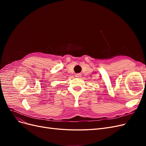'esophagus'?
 Segmentation results:
<instances>
[{"label":"esophagus","mask_w":146,"mask_h":146,"mask_svg":"<svg viewBox=\"0 0 146 146\" xmlns=\"http://www.w3.org/2000/svg\"><path fill=\"white\" fill-rule=\"evenodd\" d=\"M75 76H76V77H81V76H82V75H81V74H75Z\"/></svg>","instance_id":"esophagus-1"}]
</instances>
